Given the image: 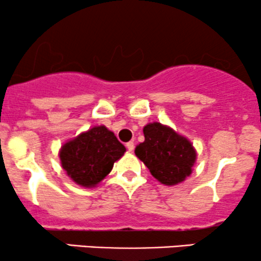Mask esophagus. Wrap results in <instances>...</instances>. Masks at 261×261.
<instances>
[{
  "label": "esophagus",
  "instance_id": "1",
  "mask_svg": "<svg viewBox=\"0 0 261 261\" xmlns=\"http://www.w3.org/2000/svg\"><path fill=\"white\" fill-rule=\"evenodd\" d=\"M126 147L128 149V152H133L134 148H135V143L133 142V141H130V142L126 143Z\"/></svg>",
  "mask_w": 261,
  "mask_h": 261
}]
</instances>
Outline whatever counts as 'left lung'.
Returning <instances> with one entry per match:
<instances>
[{"instance_id": "1", "label": "left lung", "mask_w": 261, "mask_h": 261, "mask_svg": "<svg viewBox=\"0 0 261 261\" xmlns=\"http://www.w3.org/2000/svg\"><path fill=\"white\" fill-rule=\"evenodd\" d=\"M145 141L135 148L151 174L164 185H176L193 173L196 149L182 135L161 122H149L143 127Z\"/></svg>"}]
</instances>
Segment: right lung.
I'll return each mask as SVG.
<instances>
[{"label": "right lung", "instance_id": "add662e5", "mask_svg": "<svg viewBox=\"0 0 261 261\" xmlns=\"http://www.w3.org/2000/svg\"><path fill=\"white\" fill-rule=\"evenodd\" d=\"M126 152L113 131L93 126L68 140L59 152L60 162L71 180L83 188H95L112 172L114 163Z\"/></svg>", "mask_w": 261, "mask_h": 261}]
</instances>
